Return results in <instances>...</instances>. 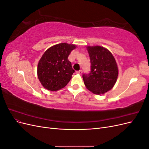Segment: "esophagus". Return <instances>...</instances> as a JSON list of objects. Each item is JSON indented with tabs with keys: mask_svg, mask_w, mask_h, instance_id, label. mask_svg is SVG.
<instances>
[{
	"mask_svg": "<svg viewBox=\"0 0 149 149\" xmlns=\"http://www.w3.org/2000/svg\"><path fill=\"white\" fill-rule=\"evenodd\" d=\"M76 73H77V74H82V73H83V71H82V70H79V71H76Z\"/></svg>",
	"mask_w": 149,
	"mask_h": 149,
	"instance_id": "34e87169",
	"label": "esophagus"
}]
</instances>
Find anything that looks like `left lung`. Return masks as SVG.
I'll return each instance as SVG.
<instances>
[{
	"label": "left lung",
	"mask_w": 149,
	"mask_h": 149,
	"mask_svg": "<svg viewBox=\"0 0 149 149\" xmlns=\"http://www.w3.org/2000/svg\"><path fill=\"white\" fill-rule=\"evenodd\" d=\"M91 61V71L83 75L86 88L94 94H102L109 91L118 76V65L114 56L107 49L101 46H88Z\"/></svg>",
	"instance_id": "obj_1"
}]
</instances>
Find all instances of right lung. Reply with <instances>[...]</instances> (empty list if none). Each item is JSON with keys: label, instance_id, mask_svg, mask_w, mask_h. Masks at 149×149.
Masks as SVG:
<instances>
[{"label": "right lung", "instance_id": "1", "mask_svg": "<svg viewBox=\"0 0 149 149\" xmlns=\"http://www.w3.org/2000/svg\"><path fill=\"white\" fill-rule=\"evenodd\" d=\"M76 46L62 43L49 48L43 53L38 63L37 75L43 86L55 91L66 86L74 70L68 59Z\"/></svg>", "mask_w": 149, "mask_h": 149}]
</instances>
